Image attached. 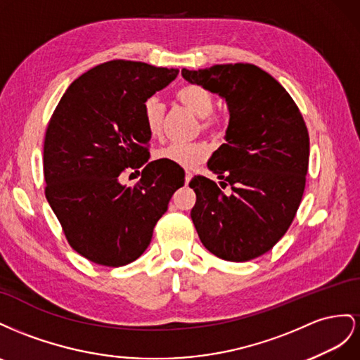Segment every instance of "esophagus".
Segmentation results:
<instances>
[{
    "instance_id": "obj_1",
    "label": "esophagus",
    "mask_w": 360,
    "mask_h": 360,
    "mask_svg": "<svg viewBox=\"0 0 360 360\" xmlns=\"http://www.w3.org/2000/svg\"><path fill=\"white\" fill-rule=\"evenodd\" d=\"M191 176H193L191 172H186V186L191 181Z\"/></svg>"
}]
</instances>
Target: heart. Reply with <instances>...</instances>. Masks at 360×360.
<instances>
[{
    "label": "heart",
    "mask_w": 360,
    "mask_h": 360,
    "mask_svg": "<svg viewBox=\"0 0 360 360\" xmlns=\"http://www.w3.org/2000/svg\"><path fill=\"white\" fill-rule=\"evenodd\" d=\"M176 99L184 107H187L194 115L202 117L200 128L210 132L215 139H223L226 134V125L217 116H212L215 101L211 91L199 84H186L176 90ZM164 104L155 95L145 99L141 107L143 120L149 134L152 137H158L162 132L164 122ZM210 149L202 141L191 143H172V145L162 148L157 152V158L161 161H167L176 164L179 167H193L202 162L208 157Z\"/></svg>",
    "instance_id": "heart-1"
}]
</instances>
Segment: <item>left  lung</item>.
I'll use <instances>...</instances> for the list:
<instances>
[{"mask_svg":"<svg viewBox=\"0 0 360 360\" xmlns=\"http://www.w3.org/2000/svg\"><path fill=\"white\" fill-rule=\"evenodd\" d=\"M182 77L221 96L231 116L226 143L208 161L230 193L194 176V228L220 259L258 258L288 231L303 198L309 132L302 112L270 74L250 63L182 69Z\"/></svg>","mask_w":360,"mask_h":360,"instance_id":"obj_1","label":"left lung"}]
</instances>
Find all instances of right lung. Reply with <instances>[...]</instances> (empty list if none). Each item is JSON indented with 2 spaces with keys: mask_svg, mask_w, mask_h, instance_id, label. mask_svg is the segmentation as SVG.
Segmentation results:
<instances>
[{
  "mask_svg": "<svg viewBox=\"0 0 360 360\" xmlns=\"http://www.w3.org/2000/svg\"><path fill=\"white\" fill-rule=\"evenodd\" d=\"M178 69L111 60L77 78L61 96L44 143L45 196L69 245L86 259L122 266L148 249L153 228L184 186V170L149 162L145 99ZM134 186L120 182L134 169ZM134 174V173H131Z\"/></svg>",
  "mask_w": 360,
  "mask_h": 360,
  "instance_id": "right-lung-1",
  "label": "right lung"
}]
</instances>
